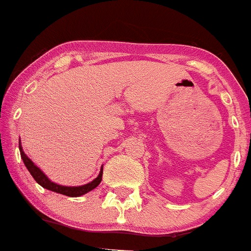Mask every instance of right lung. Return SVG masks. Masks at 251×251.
<instances>
[{
	"label": "right lung",
	"instance_id": "obj_1",
	"mask_svg": "<svg viewBox=\"0 0 251 251\" xmlns=\"http://www.w3.org/2000/svg\"><path fill=\"white\" fill-rule=\"evenodd\" d=\"M19 148H20V153H21L22 161H24V163H25L26 168L28 170V172L31 174V176L34 177V179L36 181L37 183H39L40 186H43V187L46 188V190L57 192V194L65 195V196L79 197V196H81V195H85V194H88L89 191H92V190H94V188L97 187L99 183H100L101 177H103V168H101L100 172H99V176L97 177L95 179H93L92 182L86 183V185L74 186V187H73V186L57 185V183L52 182L51 179H49V177L44 174L43 171L40 170V168L35 165L34 162L31 161V159L26 156L25 152H24V150H22L21 143L19 145Z\"/></svg>",
	"mask_w": 251,
	"mask_h": 251
}]
</instances>
